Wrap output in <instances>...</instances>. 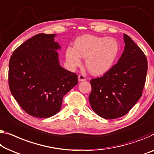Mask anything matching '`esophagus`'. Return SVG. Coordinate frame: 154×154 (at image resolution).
Wrapping results in <instances>:
<instances>
[{
    "label": "esophagus",
    "instance_id": "esophagus-1",
    "mask_svg": "<svg viewBox=\"0 0 154 154\" xmlns=\"http://www.w3.org/2000/svg\"><path fill=\"white\" fill-rule=\"evenodd\" d=\"M78 80H79V82H83V81H85L86 80V77H85V76L84 75H79V76H78Z\"/></svg>",
    "mask_w": 154,
    "mask_h": 154
}]
</instances>
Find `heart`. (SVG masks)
I'll list each match as a JSON object with an SVG mask.
<instances>
[{
    "instance_id": "obj_1",
    "label": "heart",
    "mask_w": 154,
    "mask_h": 154,
    "mask_svg": "<svg viewBox=\"0 0 154 154\" xmlns=\"http://www.w3.org/2000/svg\"><path fill=\"white\" fill-rule=\"evenodd\" d=\"M118 53L119 44L115 38L85 35L75 41V48H68L66 59L70 65L78 66L81 64L80 57L86 59L89 72L102 75L112 68Z\"/></svg>"
}]
</instances>
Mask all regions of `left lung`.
I'll list each match as a JSON object with an SVG mask.
<instances>
[{"instance_id":"8db88e82","label":"left lung","mask_w":154,"mask_h":154,"mask_svg":"<svg viewBox=\"0 0 154 154\" xmlns=\"http://www.w3.org/2000/svg\"><path fill=\"white\" fill-rule=\"evenodd\" d=\"M125 50L118 63L102 77L91 80L92 109L104 119H116L129 112L141 97L147 59L130 36L124 34Z\"/></svg>"}]
</instances>
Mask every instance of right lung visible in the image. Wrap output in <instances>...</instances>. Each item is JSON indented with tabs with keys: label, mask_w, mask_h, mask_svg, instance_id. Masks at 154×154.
Returning a JSON list of instances; mask_svg holds the SVG:
<instances>
[{
	"label": "right lung",
	"mask_w": 154,
	"mask_h": 154,
	"mask_svg": "<svg viewBox=\"0 0 154 154\" xmlns=\"http://www.w3.org/2000/svg\"><path fill=\"white\" fill-rule=\"evenodd\" d=\"M55 34H38L13 52L9 63V86L29 116L46 118L60 111L63 96L77 84V75L60 66Z\"/></svg>",
	"instance_id": "1"
}]
</instances>
